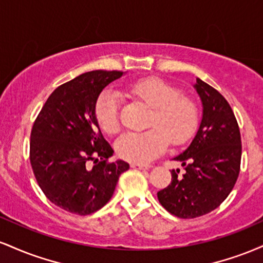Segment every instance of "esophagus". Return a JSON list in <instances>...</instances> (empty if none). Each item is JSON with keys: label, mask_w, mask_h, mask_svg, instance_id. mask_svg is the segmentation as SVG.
<instances>
[{"label": "esophagus", "mask_w": 263, "mask_h": 263, "mask_svg": "<svg viewBox=\"0 0 263 263\" xmlns=\"http://www.w3.org/2000/svg\"><path fill=\"white\" fill-rule=\"evenodd\" d=\"M131 168H136V170H149L151 165L137 164V163H131Z\"/></svg>", "instance_id": "obj_1"}]
</instances>
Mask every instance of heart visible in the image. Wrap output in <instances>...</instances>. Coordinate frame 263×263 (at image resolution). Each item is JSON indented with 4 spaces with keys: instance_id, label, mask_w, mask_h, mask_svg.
<instances>
[{
    "instance_id": "b5f03b06",
    "label": "heart",
    "mask_w": 263,
    "mask_h": 263,
    "mask_svg": "<svg viewBox=\"0 0 263 263\" xmlns=\"http://www.w3.org/2000/svg\"><path fill=\"white\" fill-rule=\"evenodd\" d=\"M131 95L152 107L148 126L144 132H128L116 141L120 158L137 164H146L161 156L168 143L180 146L194 134L198 125L197 104L189 96L159 79H144L135 83ZM99 126L107 134H116L121 127L120 99L114 90H105L95 105Z\"/></svg>"
}]
</instances>
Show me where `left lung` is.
<instances>
[{
    "label": "left lung",
    "mask_w": 263,
    "mask_h": 263,
    "mask_svg": "<svg viewBox=\"0 0 263 263\" xmlns=\"http://www.w3.org/2000/svg\"><path fill=\"white\" fill-rule=\"evenodd\" d=\"M203 119L194 140L174 161L185 172L172 171V182L157 193L165 210L194 219L215 210L236 183L241 164V135L234 111L224 96L197 78Z\"/></svg>",
    "instance_id": "1"
}]
</instances>
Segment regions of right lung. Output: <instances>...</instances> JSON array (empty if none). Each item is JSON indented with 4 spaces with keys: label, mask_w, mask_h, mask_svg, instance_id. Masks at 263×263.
Instances as JSON below:
<instances>
[{
    "label": "right lung",
    "mask_w": 263,
    "mask_h": 263,
    "mask_svg": "<svg viewBox=\"0 0 263 263\" xmlns=\"http://www.w3.org/2000/svg\"><path fill=\"white\" fill-rule=\"evenodd\" d=\"M122 71L93 70L62 84L50 93L33 123L29 161L39 188L57 206L89 215L110 200L123 161L110 162L114 149L95 116L99 95ZM92 161L89 168L87 163Z\"/></svg>",
    "instance_id": "add662e5"
}]
</instances>
